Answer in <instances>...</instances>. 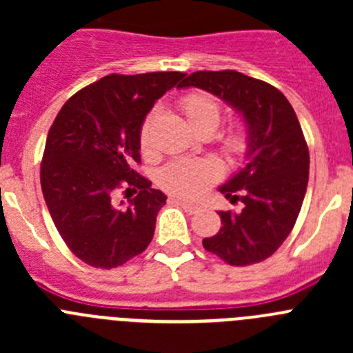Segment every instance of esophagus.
<instances>
[{
  "label": "esophagus",
  "instance_id": "esophagus-1",
  "mask_svg": "<svg viewBox=\"0 0 353 353\" xmlns=\"http://www.w3.org/2000/svg\"><path fill=\"white\" fill-rule=\"evenodd\" d=\"M174 203L180 205V207H182L187 214H198V212L201 210V207H199V205L189 203V201H183V199H174Z\"/></svg>",
  "mask_w": 353,
  "mask_h": 353
}]
</instances>
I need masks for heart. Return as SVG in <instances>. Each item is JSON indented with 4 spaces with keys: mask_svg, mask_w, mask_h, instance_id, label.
Returning a JSON list of instances; mask_svg holds the SVG:
<instances>
[{
    "mask_svg": "<svg viewBox=\"0 0 353 353\" xmlns=\"http://www.w3.org/2000/svg\"><path fill=\"white\" fill-rule=\"evenodd\" d=\"M183 114L189 120L196 132L203 130H212L214 132L219 127L221 117H223V108L214 97L207 93H189L180 101ZM157 109H152L146 114L143 121L141 130H139V145L143 152H148L152 146V132H154L155 120H157ZM223 146L228 154L240 155L248 150V132L242 127L232 129L228 134H224ZM219 166L214 161H174L168 164L161 171L159 182L166 191L180 196V198L194 199L199 194H203L208 189V185L219 179Z\"/></svg>",
    "mask_w": 353,
    "mask_h": 353,
    "instance_id": "b5f03b06",
    "label": "heart"
}]
</instances>
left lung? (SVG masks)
Returning <instances> with one entry per match:
<instances>
[{
	"instance_id": "left-lung-1",
	"label": "left lung",
	"mask_w": 353,
	"mask_h": 353,
	"mask_svg": "<svg viewBox=\"0 0 353 353\" xmlns=\"http://www.w3.org/2000/svg\"><path fill=\"white\" fill-rule=\"evenodd\" d=\"M194 86L235 108L248 127L245 164L219 191L240 212H219L217 235L203 248L235 267L272 256L295 226L310 179V150L297 114L272 84L236 70H199L179 88Z\"/></svg>"
}]
</instances>
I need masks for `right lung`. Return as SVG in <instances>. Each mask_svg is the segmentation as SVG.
Here are the masks:
<instances>
[{
  "mask_svg": "<svg viewBox=\"0 0 353 353\" xmlns=\"http://www.w3.org/2000/svg\"><path fill=\"white\" fill-rule=\"evenodd\" d=\"M185 74H109L72 95L56 114L40 164V183L67 248L95 269H114L148 248L166 196L134 171L139 130L155 101ZM134 187L130 203L114 191Z\"/></svg>",
  "mask_w": 353,
  "mask_h": 353,
  "instance_id": "add662e5",
  "label": "right lung"
}]
</instances>
